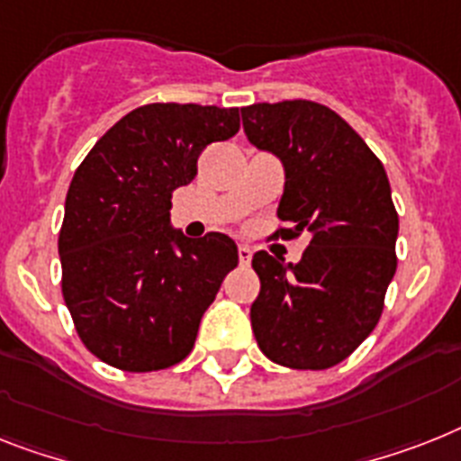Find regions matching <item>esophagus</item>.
<instances>
[{
  "instance_id": "34e87169",
  "label": "esophagus",
  "mask_w": 461,
  "mask_h": 461,
  "mask_svg": "<svg viewBox=\"0 0 461 461\" xmlns=\"http://www.w3.org/2000/svg\"><path fill=\"white\" fill-rule=\"evenodd\" d=\"M238 258H240V264L242 266H249V261H252V249L247 245H240L238 247Z\"/></svg>"
}]
</instances>
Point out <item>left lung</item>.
Wrapping results in <instances>:
<instances>
[{
  "label": "left lung",
  "mask_w": 461,
  "mask_h": 461,
  "mask_svg": "<svg viewBox=\"0 0 461 461\" xmlns=\"http://www.w3.org/2000/svg\"><path fill=\"white\" fill-rule=\"evenodd\" d=\"M242 129L285 171L277 219L311 235L296 264L257 252L261 292L249 318L258 348L292 370H327L363 344L395 273L398 214L389 176L334 110L313 101L254 103Z\"/></svg>",
  "instance_id": "8db88e82"
}]
</instances>
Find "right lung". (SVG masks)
<instances>
[{
    "label": "right lung",
    "instance_id": "right-lung-1",
    "mask_svg": "<svg viewBox=\"0 0 461 461\" xmlns=\"http://www.w3.org/2000/svg\"><path fill=\"white\" fill-rule=\"evenodd\" d=\"M238 129V108L153 103L110 127L75 171L59 235L63 296L103 363L153 372L193 351L238 245L223 233L185 238L171 226V193Z\"/></svg>",
    "mask_w": 461,
    "mask_h": 461
}]
</instances>
